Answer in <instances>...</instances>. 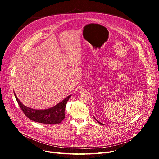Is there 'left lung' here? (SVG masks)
Returning <instances> with one entry per match:
<instances>
[{"instance_id": "1", "label": "left lung", "mask_w": 159, "mask_h": 159, "mask_svg": "<svg viewBox=\"0 0 159 159\" xmlns=\"http://www.w3.org/2000/svg\"><path fill=\"white\" fill-rule=\"evenodd\" d=\"M94 119H95V120H96V121H97V122H98V123H99V124H100V125H104V124H103V123H101V122H99V121H98V120H97V119H95V117H94Z\"/></svg>"}]
</instances>
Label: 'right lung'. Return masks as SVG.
Returning a JSON list of instances; mask_svg holds the SVG:
<instances>
[{
    "mask_svg": "<svg viewBox=\"0 0 159 159\" xmlns=\"http://www.w3.org/2000/svg\"><path fill=\"white\" fill-rule=\"evenodd\" d=\"M16 99L26 116L33 121L44 124H58L65 118V108L66 103L71 95L68 96L64 100L55 106L46 109H34L23 105L17 98L14 91Z\"/></svg>",
    "mask_w": 159,
    "mask_h": 159,
    "instance_id": "1",
    "label": "right lung"
}]
</instances>
